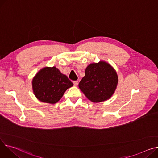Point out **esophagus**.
<instances>
[{
	"mask_svg": "<svg viewBox=\"0 0 158 158\" xmlns=\"http://www.w3.org/2000/svg\"><path fill=\"white\" fill-rule=\"evenodd\" d=\"M78 83H79L78 81H73V85H74V86H77Z\"/></svg>",
	"mask_w": 158,
	"mask_h": 158,
	"instance_id": "esophagus-1",
	"label": "esophagus"
}]
</instances>
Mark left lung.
I'll return each mask as SVG.
<instances>
[{
	"label": "left lung",
	"instance_id": "1",
	"mask_svg": "<svg viewBox=\"0 0 158 158\" xmlns=\"http://www.w3.org/2000/svg\"><path fill=\"white\" fill-rule=\"evenodd\" d=\"M118 82L116 72L107 63L100 61L87 67L79 87L89 100L97 103L110 98Z\"/></svg>",
	"mask_w": 158,
	"mask_h": 158
}]
</instances>
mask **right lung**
<instances>
[{
	"label": "right lung",
	"instance_id": "right-lung-1",
	"mask_svg": "<svg viewBox=\"0 0 158 158\" xmlns=\"http://www.w3.org/2000/svg\"><path fill=\"white\" fill-rule=\"evenodd\" d=\"M73 86L67 76L62 74L55 67L41 69L32 81L35 97L40 101L55 103L64 95L65 91Z\"/></svg>",
	"mask_w": 158,
	"mask_h": 158
}]
</instances>
